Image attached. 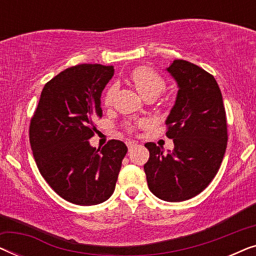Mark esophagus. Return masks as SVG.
I'll return each instance as SVG.
<instances>
[{
	"mask_svg": "<svg viewBox=\"0 0 256 256\" xmlns=\"http://www.w3.org/2000/svg\"><path fill=\"white\" fill-rule=\"evenodd\" d=\"M127 146H128L129 152H130V150H132L134 148H136V146H138V143H136L135 141H128L127 142Z\"/></svg>",
	"mask_w": 256,
	"mask_h": 256,
	"instance_id": "1",
	"label": "esophagus"
}]
</instances>
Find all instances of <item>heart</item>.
Returning <instances> with one entry per match:
<instances>
[{"label":"heart","instance_id":"1","mask_svg":"<svg viewBox=\"0 0 256 256\" xmlns=\"http://www.w3.org/2000/svg\"><path fill=\"white\" fill-rule=\"evenodd\" d=\"M130 80L138 92L144 98V99H155L160 93L166 90V80L160 76L158 73L154 71L152 68L146 66H140L132 71ZM115 94V87L112 86L106 90L104 96V102L110 106L113 101ZM128 130L132 132V127L129 126Z\"/></svg>","mask_w":256,"mask_h":256}]
</instances>
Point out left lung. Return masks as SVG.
Wrapping results in <instances>:
<instances>
[{
  "label": "left lung",
  "instance_id": "8db88e82",
  "mask_svg": "<svg viewBox=\"0 0 256 256\" xmlns=\"http://www.w3.org/2000/svg\"><path fill=\"white\" fill-rule=\"evenodd\" d=\"M166 71L178 93L168 116L166 136L172 152L146 143L144 172L149 190L166 202H183L200 194L218 172L227 146L222 96L214 76L190 62L176 59Z\"/></svg>",
  "mask_w": 256,
  "mask_h": 256
}]
</instances>
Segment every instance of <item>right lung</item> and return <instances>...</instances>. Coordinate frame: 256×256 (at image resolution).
<instances>
[{
    "mask_svg": "<svg viewBox=\"0 0 256 256\" xmlns=\"http://www.w3.org/2000/svg\"><path fill=\"white\" fill-rule=\"evenodd\" d=\"M113 66L82 64L66 68L42 90L31 118L30 146L38 170L56 194L76 205H96L113 194L127 146L110 140L90 146L93 120L102 116L101 93Z\"/></svg>",
    "mask_w": 256,
    "mask_h": 256,
    "instance_id": "obj_1",
    "label": "right lung"
}]
</instances>
